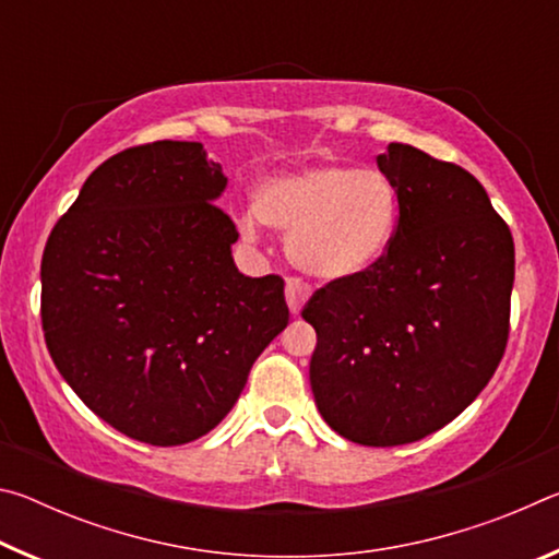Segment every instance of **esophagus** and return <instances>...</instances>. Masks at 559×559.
Segmentation results:
<instances>
[{
    "label": "esophagus",
    "instance_id": "1",
    "mask_svg": "<svg viewBox=\"0 0 559 559\" xmlns=\"http://www.w3.org/2000/svg\"><path fill=\"white\" fill-rule=\"evenodd\" d=\"M310 298V286L308 283H302L300 278H288L286 281V300H288V308L293 316H300L302 306H306Z\"/></svg>",
    "mask_w": 559,
    "mask_h": 559
}]
</instances>
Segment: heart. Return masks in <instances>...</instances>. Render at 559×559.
<instances>
[{
  "instance_id": "1",
  "label": "heart",
  "mask_w": 559,
  "mask_h": 559,
  "mask_svg": "<svg viewBox=\"0 0 559 559\" xmlns=\"http://www.w3.org/2000/svg\"><path fill=\"white\" fill-rule=\"evenodd\" d=\"M253 210L241 216L243 239L257 241L261 222L288 236L296 266L320 281H353L382 263L400 224V197L380 169L313 165L269 177Z\"/></svg>"
}]
</instances>
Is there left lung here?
<instances>
[{"label": "left lung", "mask_w": 559, "mask_h": 559, "mask_svg": "<svg viewBox=\"0 0 559 559\" xmlns=\"http://www.w3.org/2000/svg\"><path fill=\"white\" fill-rule=\"evenodd\" d=\"M400 224L377 269L330 281L302 318L316 328L310 386L330 429L402 447L447 427L493 377L508 343L515 246L484 185L412 145L377 155Z\"/></svg>", "instance_id": "8db88e82"}]
</instances>
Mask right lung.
<instances>
[{
    "label": "right lung",
    "instance_id": "1",
    "mask_svg": "<svg viewBox=\"0 0 559 559\" xmlns=\"http://www.w3.org/2000/svg\"><path fill=\"white\" fill-rule=\"evenodd\" d=\"M224 189L202 143L122 150L46 241L41 323L56 370L135 441L210 433L288 325L283 278L236 269L239 231L214 204Z\"/></svg>",
    "mask_w": 559,
    "mask_h": 559
}]
</instances>
